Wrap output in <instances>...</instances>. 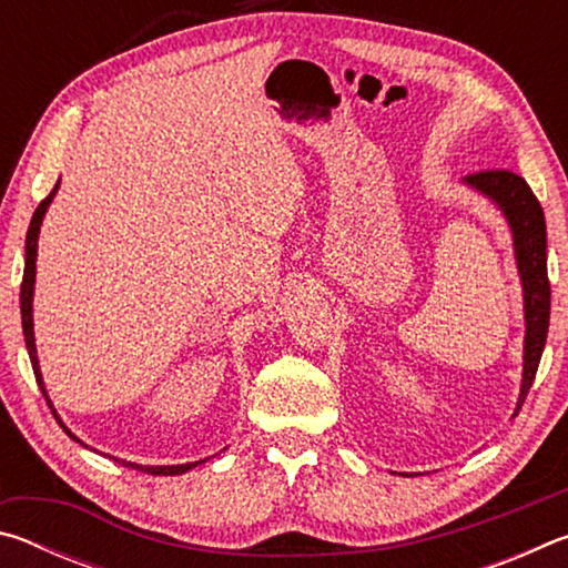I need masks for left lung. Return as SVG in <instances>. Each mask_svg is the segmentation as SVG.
<instances>
[{
	"label": "left lung",
	"mask_w": 568,
	"mask_h": 568,
	"mask_svg": "<svg viewBox=\"0 0 568 568\" xmlns=\"http://www.w3.org/2000/svg\"><path fill=\"white\" fill-rule=\"evenodd\" d=\"M470 187H476L496 200L511 223L518 273L524 283V307H526V345H524V381L518 396L516 413L521 410L528 390L534 386L538 361H541L546 333H549L551 313V285L546 273V220L531 187L521 175L511 170L491 168L470 172L466 178Z\"/></svg>",
	"instance_id": "1"
}]
</instances>
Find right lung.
Returning <instances> with one entry per match:
<instances>
[{
	"label": "right lung",
	"instance_id": "add662e5",
	"mask_svg": "<svg viewBox=\"0 0 568 568\" xmlns=\"http://www.w3.org/2000/svg\"><path fill=\"white\" fill-rule=\"evenodd\" d=\"M57 192V185L52 187L50 195H47L40 205H37L34 215H32V223H30V230H27V245H24V275H22V295H19V307H22V331H24V343H27V353H30V361H32V368H34V378L37 383H40V388L44 393V400L50 403V398H47V390H44V383H42V373H40V361H37V348H34V331H32V293H34V271H37V235H40V225H42V217H44V210L47 205H50V200L54 197ZM52 408V403H50ZM54 413V410H52ZM54 418L60 426L64 428V434L74 438L77 444H82L80 438L72 436L70 430H67L64 423L60 420V416L54 413ZM84 446V444H82ZM118 464L128 466V468H134V470H142V474H152V476H178V474H185V470H190L192 466L203 464V460H195V464H182V466H140V464H130V460H120L114 458Z\"/></svg>",
	"mask_w": 568,
	"mask_h": 568
}]
</instances>
